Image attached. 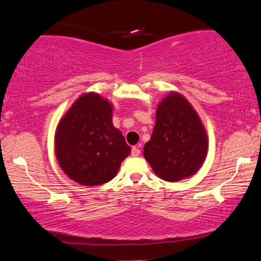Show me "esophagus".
<instances>
[{"instance_id":"1","label":"esophagus","mask_w":261,"mask_h":261,"mask_svg":"<svg viewBox=\"0 0 261 261\" xmlns=\"http://www.w3.org/2000/svg\"><path fill=\"white\" fill-rule=\"evenodd\" d=\"M131 155L132 156H139L140 155V149H139V147H132V149H131Z\"/></svg>"}]
</instances>
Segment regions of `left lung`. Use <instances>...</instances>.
<instances>
[{
	"label": "left lung",
	"instance_id": "left-lung-1",
	"mask_svg": "<svg viewBox=\"0 0 261 261\" xmlns=\"http://www.w3.org/2000/svg\"><path fill=\"white\" fill-rule=\"evenodd\" d=\"M206 150V134L196 112L179 93H170L158 107L145 159L160 178L178 181L200 169Z\"/></svg>",
	"mask_w": 261,
	"mask_h": 261
}]
</instances>
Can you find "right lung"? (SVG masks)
Here are the masks:
<instances>
[{"mask_svg":"<svg viewBox=\"0 0 261 261\" xmlns=\"http://www.w3.org/2000/svg\"><path fill=\"white\" fill-rule=\"evenodd\" d=\"M130 151L121 131L113 126L112 105L97 93L80 97L57 127L60 168L84 186L112 180Z\"/></svg>","mask_w":261,"mask_h":261,"instance_id":"1","label":"right lung"}]
</instances>
